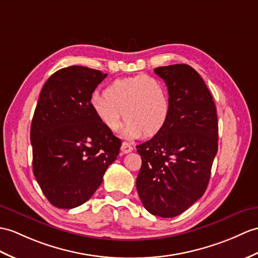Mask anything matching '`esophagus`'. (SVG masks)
Here are the masks:
<instances>
[{"mask_svg":"<svg viewBox=\"0 0 258 258\" xmlns=\"http://www.w3.org/2000/svg\"><path fill=\"white\" fill-rule=\"evenodd\" d=\"M121 151H122L123 154H128V153H131L132 151H133V147H132L128 143L124 142L122 144V146H121Z\"/></svg>","mask_w":258,"mask_h":258,"instance_id":"esophagus-1","label":"esophagus"}]
</instances>
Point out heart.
Here are the masks:
<instances>
[{
    "mask_svg": "<svg viewBox=\"0 0 258 258\" xmlns=\"http://www.w3.org/2000/svg\"><path fill=\"white\" fill-rule=\"evenodd\" d=\"M104 97H93L94 115L111 132H117L124 119L126 139L143 134L153 137L166 126L170 116V97L165 83L155 77L139 75L117 79L104 90Z\"/></svg>",
    "mask_w": 258,
    "mask_h": 258,
    "instance_id": "heart-1",
    "label": "heart"
}]
</instances>
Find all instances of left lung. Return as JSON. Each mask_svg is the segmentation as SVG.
<instances>
[{
    "mask_svg": "<svg viewBox=\"0 0 258 258\" xmlns=\"http://www.w3.org/2000/svg\"><path fill=\"white\" fill-rule=\"evenodd\" d=\"M168 88L170 116L164 130L137 145L142 167L136 179L143 206L154 215L173 218L205 194L218 153V116L200 75L178 63L154 70Z\"/></svg>",
    "mask_w": 258,
    "mask_h": 258,
    "instance_id": "left-lung-1",
    "label": "left lung"
}]
</instances>
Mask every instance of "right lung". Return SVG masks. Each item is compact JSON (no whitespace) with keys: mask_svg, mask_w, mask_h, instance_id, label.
<instances>
[{"mask_svg":"<svg viewBox=\"0 0 258 258\" xmlns=\"http://www.w3.org/2000/svg\"><path fill=\"white\" fill-rule=\"evenodd\" d=\"M107 74L82 66L56 71L39 94L31 126L33 171L52 206L73 209L95 192L119 153L121 140L91 107Z\"/></svg>","mask_w":258,"mask_h":258,"instance_id":"right-lung-1","label":"right lung"}]
</instances>
